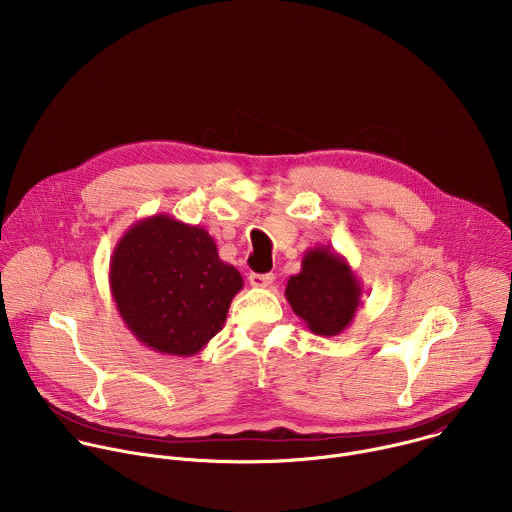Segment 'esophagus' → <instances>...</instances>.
Here are the masks:
<instances>
[{"instance_id":"34e87169","label":"esophagus","mask_w":512,"mask_h":512,"mask_svg":"<svg viewBox=\"0 0 512 512\" xmlns=\"http://www.w3.org/2000/svg\"><path fill=\"white\" fill-rule=\"evenodd\" d=\"M275 275L273 273H251L249 275V283L253 287H269L273 283Z\"/></svg>"}]
</instances>
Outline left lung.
Instances as JSON below:
<instances>
[{
	"label": "left lung",
	"instance_id": "1",
	"mask_svg": "<svg viewBox=\"0 0 512 512\" xmlns=\"http://www.w3.org/2000/svg\"><path fill=\"white\" fill-rule=\"evenodd\" d=\"M362 298V285L348 261L330 247H314L304 253L302 269L285 285V300L298 318L318 336L344 332Z\"/></svg>",
	"mask_w": 512,
	"mask_h": 512
}]
</instances>
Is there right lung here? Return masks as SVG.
Segmentation results:
<instances>
[{
    "mask_svg": "<svg viewBox=\"0 0 512 512\" xmlns=\"http://www.w3.org/2000/svg\"><path fill=\"white\" fill-rule=\"evenodd\" d=\"M109 287L121 320L141 344L194 356L223 330L243 277L218 257L202 227L154 214L117 241Z\"/></svg>",
    "mask_w": 512,
    "mask_h": 512,
    "instance_id": "right-lung-1",
    "label": "right lung"
}]
</instances>
